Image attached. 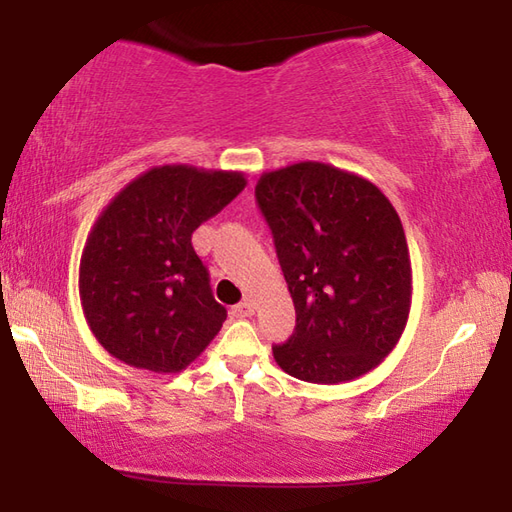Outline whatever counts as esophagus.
Returning <instances> with one entry per match:
<instances>
[{
    "label": "esophagus",
    "instance_id": "obj_1",
    "mask_svg": "<svg viewBox=\"0 0 512 512\" xmlns=\"http://www.w3.org/2000/svg\"><path fill=\"white\" fill-rule=\"evenodd\" d=\"M231 314L235 319H246V317H253L255 314V306L250 301H242L237 303V306L231 310Z\"/></svg>",
    "mask_w": 512,
    "mask_h": 512
}]
</instances>
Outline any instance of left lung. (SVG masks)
Wrapping results in <instances>:
<instances>
[{
    "mask_svg": "<svg viewBox=\"0 0 512 512\" xmlns=\"http://www.w3.org/2000/svg\"><path fill=\"white\" fill-rule=\"evenodd\" d=\"M255 198L297 312L295 332L273 347L277 365L317 385L372 372L411 308V259L394 206L374 182L312 160L262 173Z\"/></svg>",
    "mask_w": 512,
    "mask_h": 512,
    "instance_id": "1",
    "label": "left lung"
}]
</instances>
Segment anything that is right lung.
I'll return each instance as SVG.
<instances>
[{
  "label": "right lung",
  "mask_w": 512,
  "mask_h": 512,
  "mask_svg": "<svg viewBox=\"0 0 512 512\" xmlns=\"http://www.w3.org/2000/svg\"><path fill=\"white\" fill-rule=\"evenodd\" d=\"M246 187L242 171L162 165L105 206L85 242V321L118 361L156 374L191 365L226 321L191 235Z\"/></svg>",
  "instance_id": "1"
}]
</instances>
